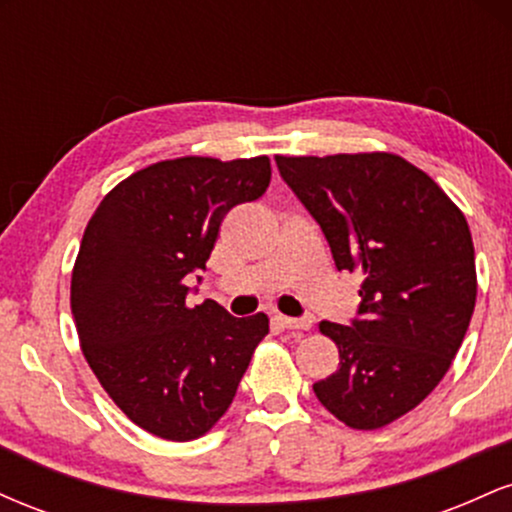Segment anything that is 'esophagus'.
Returning <instances> with one entry per match:
<instances>
[{
	"label": "esophagus",
	"mask_w": 512,
	"mask_h": 512,
	"mask_svg": "<svg viewBox=\"0 0 512 512\" xmlns=\"http://www.w3.org/2000/svg\"><path fill=\"white\" fill-rule=\"evenodd\" d=\"M276 322H279L284 330H298V332H305L313 327V317H284L279 315L276 317Z\"/></svg>",
	"instance_id": "esophagus-1"
}]
</instances>
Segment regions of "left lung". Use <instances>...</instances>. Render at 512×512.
<instances>
[{"label": "left lung", "instance_id": "left-lung-1", "mask_svg": "<svg viewBox=\"0 0 512 512\" xmlns=\"http://www.w3.org/2000/svg\"><path fill=\"white\" fill-rule=\"evenodd\" d=\"M276 166L339 272L361 274L356 320L320 322L339 368L315 397L349 428H383L436 390L467 334L477 303L467 219L436 180L387 151L276 156Z\"/></svg>", "mask_w": 512, "mask_h": 512}]
</instances>
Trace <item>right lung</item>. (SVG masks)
<instances>
[{
  "label": "right lung",
  "mask_w": 512,
  "mask_h": 512,
  "mask_svg": "<svg viewBox=\"0 0 512 512\" xmlns=\"http://www.w3.org/2000/svg\"><path fill=\"white\" fill-rule=\"evenodd\" d=\"M269 178L267 156L158 161L115 185L88 221L72 272L81 351L122 414L158 438L211 431L269 334L264 313L185 301L223 216L260 199Z\"/></svg>",
  "instance_id": "right-lung-1"
}]
</instances>
